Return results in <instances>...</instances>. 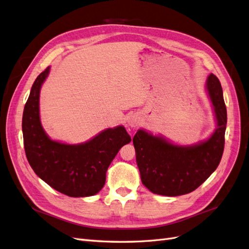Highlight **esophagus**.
I'll return each mask as SVG.
<instances>
[{
    "label": "esophagus",
    "instance_id": "obj_1",
    "mask_svg": "<svg viewBox=\"0 0 249 249\" xmlns=\"http://www.w3.org/2000/svg\"><path fill=\"white\" fill-rule=\"evenodd\" d=\"M139 124V117L136 116V115H133L131 116V118L129 119V125L131 126H137Z\"/></svg>",
    "mask_w": 249,
    "mask_h": 249
}]
</instances>
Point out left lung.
Returning <instances> with one entry per match:
<instances>
[{"label": "left lung", "instance_id": "8db88e82", "mask_svg": "<svg viewBox=\"0 0 249 249\" xmlns=\"http://www.w3.org/2000/svg\"><path fill=\"white\" fill-rule=\"evenodd\" d=\"M207 88L218 125L207 141L192 146H178L143 130H139L134 136L141 180L153 193L165 196L190 193L219 165L224 149L227 107L220 82L213 73L207 80Z\"/></svg>", "mask_w": 249, "mask_h": 249}]
</instances>
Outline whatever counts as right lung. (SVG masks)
Here are the masks:
<instances>
[{
    "label": "right lung",
    "instance_id": "right-lung-1",
    "mask_svg": "<svg viewBox=\"0 0 249 249\" xmlns=\"http://www.w3.org/2000/svg\"><path fill=\"white\" fill-rule=\"evenodd\" d=\"M49 71L47 67L36 78L25 105L21 126L26 157L36 175L55 190L71 197L91 196L104 187L109 165L131 137L119 125L83 144L51 140L39 119L40 87Z\"/></svg>",
    "mask_w": 249,
    "mask_h": 249
}]
</instances>
